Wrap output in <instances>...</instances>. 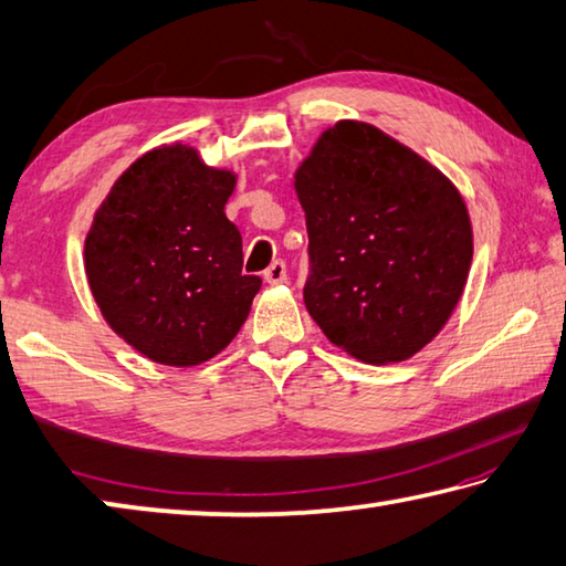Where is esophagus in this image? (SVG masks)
Wrapping results in <instances>:
<instances>
[{"label": "esophagus", "mask_w": 566, "mask_h": 566, "mask_svg": "<svg viewBox=\"0 0 566 566\" xmlns=\"http://www.w3.org/2000/svg\"><path fill=\"white\" fill-rule=\"evenodd\" d=\"M264 280L270 282V284H282V282H286V264L284 262H272L270 264V270L264 272Z\"/></svg>", "instance_id": "1"}]
</instances>
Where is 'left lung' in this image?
<instances>
[{"label": "left lung", "instance_id": "8db88e82", "mask_svg": "<svg viewBox=\"0 0 566 566\" xmlns=\"http://www.w3.org/2000/svg\"><path fill=\"white\" fill-rule=\"evenodd\" d=\"M310 234L304 304L332 344L405 361L452 317L472 222L442 171L367 122L322 132L294 175Z\"/></svg>", "mask_w": 566, "mask_h": 566}]
</instances>
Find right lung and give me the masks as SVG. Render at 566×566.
Segmentation results:
<instances>
[{
    "instance_id": "add662e5",
    "label": "right lung",
    "mask_w": 566,
    "mask_h": 566,
    "mask_svg": "<svg viewBox=\"0 0 566 566\" xmlns=\"http://www.w3.org/2000/svg\"><path fill=\"white\" fill-rule=\"evenodd\" d=\"M237 175L165 145L114 181L84 239L102 317L147 359L195 367L242 329L262 280L242 274V234L224 214Z\"/></svg>"
}]
</instances>
